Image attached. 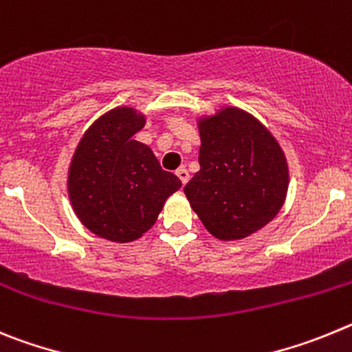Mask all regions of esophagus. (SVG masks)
Returning <instances> with one entry per match:
<instances>
[{"label":"esophagus","mask_w":352,"mask_h":352,"mask_svg":"<svg viewBox=\"0 0 352 352\" xmlns=\"http://www.w3.org/2000/svg\"><path fill=\"white\" fill-rule=\"evenodd\" d=\"M175 175L179 177V180L184 184V186L188 184V180H189V172H188V170H186V168H184V166H180V168L177 170Z\"/></svg>","instance_id":"1"}]
</instances>
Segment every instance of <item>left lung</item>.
Here are the masks:
<instances>
[{"mask_svg": "<svg viewBox=\"0 0 352 352\" xmlns=\"http://www.w3.org/2000/svg\"><path fill=\"white\" fill-rule=\"evenodd\" d=\"M199 172L184 192L208 233L242 240L283 208L289 168L275 137L249 112L224 107L199 117Z\"/></svg>", "mask_w": 352, "mask_h": 352, "instance_id": "left-lung-1", "label": "left lung"}]
</instances>
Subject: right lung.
<instances>
[{"label": "right lung", "mask_w": 352, "mask_h": 352, "mask_svg": "<svg viewBox=\"0 0 352 352\" xmlns=\"http://www.w3.org/2000/svg\"><path fill=\"white\" fill-rule=\"evenodd\" d=\"M144 126L145 116L131 107L109 110L84 133L69 163L74 212L87 230L110 242L140 239L182 186L147 145L133 138Z\"/></svg>", "instance_id": "obj_1"}]
</instances>
